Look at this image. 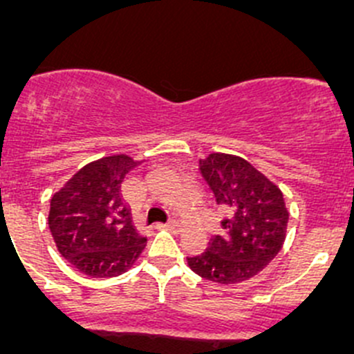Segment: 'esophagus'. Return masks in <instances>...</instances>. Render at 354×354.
<instances>
[{
    "label": "esophagus",
    "mask_w": 354,
    "mask_h": 354,
    "mask_svg": "<svg viewBox=\"0 0 354 354\" xmlns=\"http://www.w3.org/2000/svg\"><path fill=\"white\" fill-rule=\"evenodd\" d=\"M163 227H167L169 230H174V232H180V223H178L177 220H170V222L165 223Z\"/></svg>",
    "instance_id": "obj_1"
}]
</instances>
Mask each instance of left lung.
<instances>
[{"label": "left lung", "mask_w": 354, "mask_h": 354, "mask_svg": "<svg viewBox=\"0 0 354 354\" xmlns=\"http://www.w3.org/2000/svg\"><path fill=\"white\" fill-rule=\"evenodd\" d=\"M199 172L225 213L222 236L205 253L187 258L192 272L218 284H239L260 274L286 241L289 212L282 191L236 155L212 153Z\"/></svg>", "instance_id": "1"}]
</instances>
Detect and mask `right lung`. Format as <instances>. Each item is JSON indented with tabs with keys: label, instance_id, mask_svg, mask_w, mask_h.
I'll return each instance as SVG.
<instances>
[{
	"label": "right lung",
	"instance_id": "right-lung-1",
	"mask_svg": "<svg viewBox=\"0 0 354 354\" xmlns=\"http://www.w3.org/2000/svg\"><path fill=\"white\" fill-rule=\"evenodd\" d=\"M141 162L127 155L87 163L51 198V236L63 258L82 274L117 277L134 265L146 237L132 223L122 182Z\"/></svg>",
	"mask_w": 354,
	"mask_h": 354
}]
</instances>
